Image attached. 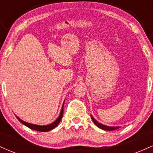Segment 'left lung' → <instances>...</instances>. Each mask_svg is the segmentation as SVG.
I'll return each instance as SVG.
<instances>
[{
  "label": "left lung",
  "instance_id": "obj_1",
  "mask_svg": "<svg viewBox=\"0 0 153 153\" xmlns=\"http://www.w3.org/2000/svg\"><path fill=\"white\" fill-rule=\"evenodd\" d=\"M91 119H92L93 122L95 124H96V126H97L98 127L100 128V129H103V130H106V131H112V130H115V129H119L120 127H109V126H106V125H103V124H101V123H99V122H97V121L95 119L94 117L91 116Z\"/></svg>",
  "mask_w": 153,
  "mask_h": 153
}]
</instances>
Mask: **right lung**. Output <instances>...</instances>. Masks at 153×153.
Segmentation results:
<instances>
[{"label":"right lung","mask_w":153,"mask_h":153,"mask_svg":"<svg viewBox=\"0 0 153 153\" xmlns=\"http://www.w3.org/2000/svg\"><path fill=\"white\" fill-rule=\"evenodd\" d=\"M63 106H64V103H63V104H62V108H61L60 114H59V116L58 118L56 119V120L54 121V122H52V124H48V125L41 126V125H36V124H30V123H27V122H24V121L22 120V119H19V117H17V116H16V118L19 119V122H20L21 123H22L23 124H24V125L26 126V127H27L30 128V129H34V130H36V131H44V132H45V131H48L52 130V129H53L54 128H55L57 125H58L59 122H60L61 119H62V116H63Z\"/></svg>","instance_id":"add662e5"}]
</instances>
